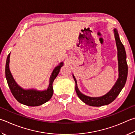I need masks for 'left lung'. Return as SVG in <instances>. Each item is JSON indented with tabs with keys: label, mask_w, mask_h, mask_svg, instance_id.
I'll return each mask as SVG.
<instances>
[{
	"label": "left lung",
	"mask_w": 135,
	"mask_h": 135,
	"mask_svg": "<svg viewBox=\"0 0 135 135\" xmlns=\"http://www.w3.org/2000/svg\"><path fill=\"white\" fill-rule=\"evenodd\" d=\"M114 35L116 41V44L117 50V60H118V71L119 77L113 86L110 91L100 97H90L84 95L79 90L77 86V80L74 74L73 77L75 83V91L78 97L80 100L87 105L94 107H100L111 103L116 99L117 95L119 94L122 90L123 89L126 84L127 77V64L126 62V54L125 48L122 44L117 30L114 28L113 29Z\"/></svg>",
	"instance_id": "8db88e82"
}]
</instances>
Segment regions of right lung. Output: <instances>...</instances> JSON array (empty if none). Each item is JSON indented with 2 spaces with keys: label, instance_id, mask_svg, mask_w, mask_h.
Instances as JSON below:
<instances>
[{
  "label": "right lung",
  "instance_id": "right-lung-1",
  "mask_svg": "<svg viewBox=\"0 0 135 135\" xmlns=\"http://www.w3.org/2000/svg\"><path fill=\"white\" fill-rule=\"evenodd\" d=\"M10 55H11V52L7 57L5 75L9 89L17 101L21 104L32 107L41 106L49 101L53 94V82L59 74L61 68L64 65V62H61L53 70L50 77V81H49L50 84L47 89L44 90H38L35 89H24L17 84L10 71Z\"/></svg>",
  "mask_w": 135,
  "mask_h": 135
}]
</instances>
